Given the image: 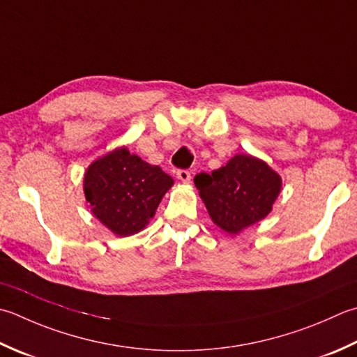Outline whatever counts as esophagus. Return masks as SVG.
<instances>
[{
	"mask_svg": "<svg viewBox=\"0 0 357 357\" xmlns=\"http://www.w3.org/2000/svg\"><path fill=\"white\" fill-rule=\"evenodd\" d=\"M176 176H178V179H179V181H183V183H190V179H192V173L188 172V170L181 169V170H178V172H176Z\"/></svg>",
	"mask_w": 357,
	"mask_h": 357,
	"instance_id": "1",
	"label": "esophagus"
}]
</instances>
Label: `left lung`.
<instances>
[{
	"instance_id": "8db88e82",
	"label": "left lung",
	"mask_w": 357,
	"mask_h": 357,
	"mask_svg": "<svg viewBox=\"0 0 357 357\" xmlns=\"http://www.w3.org/2000/svg\"><path fill=\"white\" fill-rule=\"evenodd\" d=\"M195 185L215 225L229 234H238L271 212L282 179L263 160L236 155L211 174H197Z\"/></svg>"
}]
</instances>
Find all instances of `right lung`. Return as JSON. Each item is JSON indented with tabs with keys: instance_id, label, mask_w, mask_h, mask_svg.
Returning <instances> with one entry per match:
<instances>
[{
	"instance_id": "right-lung-1",
	"label": "right lung",
	"mask_w": 357,
	"mask_h": 357,
	"mask_svg": "<svg viewBox=\"0 0 357 357\" xmlns=\"http://www.w3.org/2000/svg\"><path fill=\"white\" fill-rule=\"evenodd\" d=\"M172 185L170 174L123 146L88 167L83 190L96 218L116 235L128 236L149 225Z\"/></svg>"
}]
</instances>
